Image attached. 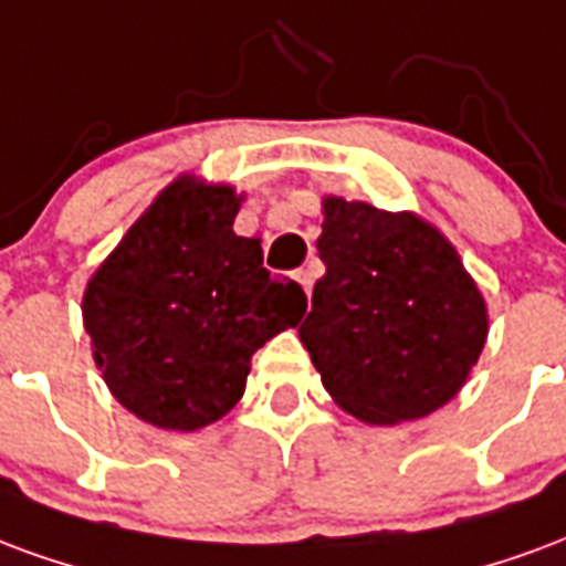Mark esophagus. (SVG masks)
I'll list each match as a JSON object with an SVG mask.
<instances>
[{"mask_svg": "<svg viewBox=\"0 0 566 566\" xmlns=\"http://www.w3.org/2000/svg\"><path fill=\"white\" fill-rule=\"evenodd\" d=\"M313 277H316V274H313V268H298V271H295V280L304 286V292H311L313 289Z\"/></svg>", "mask_w": 566, "mask_h": 566, "instance_id": "obj_1", "label": "esophagus"}]
</instances>
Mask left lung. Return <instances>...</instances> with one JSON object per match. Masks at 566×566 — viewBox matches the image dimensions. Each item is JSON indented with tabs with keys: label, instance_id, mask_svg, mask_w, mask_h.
<instances>
[{
	"label": "left lung",
	"instance_id": "left-lung-1",
	"mask_svg": "<svg viewBox=\"0 0 566 566\" xmlns=\"http://www.w3.org/2000/svg\"><path fill=\"white\" fill-rule=\"evenodd\" d=\"M325 277L301 344L334 401L361 422L422 419L464 386L489 316L455 247L413 213L328 196Z\"/></svg>",
	"mask_w": 566,
	"mask_h": 566
}]
</instances>
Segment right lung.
<instances>
[{
    "label": "right lung",
    "mask_w": 566,
    "mask_h": 566,
    "mask_svg": "<svg viewBox=\"0 0 566 566\" xmlns=\"http://www.w3.org/2000/svg\"><path fill=\"white\" fill-rule=\"evenodd\" d=\"M238 208L232 187L180 177L86 286L96 365L156 428L196 431L229 413L255 349L307 311L304 289L262 265V243L234 234Z\"/></svg>",
    "instance_id": "right-lung-1"
}]
</instances>
